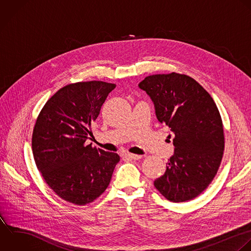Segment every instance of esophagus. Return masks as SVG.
I'll use <instances>...</instances> for the list:
<instances>
[{"label":"esophagus","instance_id":"obj_1","mask_svg":"<svg viewBox=\"0 0 251 251\" xmlns=\"http://www.w3.org/2000/svg\"><path fill=\"white\" fill-rule=\"evenodd\" d=\"M126 158H128V159H131V160H140L141 158H142V156H140V155H136V154H130V153H128V154H126L125 155Z\"/></svg>","mask_w":251,"mask_h":251}]
</instances>
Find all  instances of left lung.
<instances>
[{
  "label": "left lung",
  "mask_w": 251,
  "mask_h": 251,
  "mask_svg": "<svg viewBox=\"0 0 251 251\" xmlns=\"http://www.w3.org/2000/svg\"><path fill=\"white\" fill-rule=\"evenodd\" d=\"M138 86L152 99L158 121L175 133V154L154 185L172 202L191 200L212 182L222 162L225 135L220 112L211 95L185 75H153Z\"/></svg>",
  "instance_id": "1"
}]
</instances>
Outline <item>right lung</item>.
<instances>
[{
  "mask_svg": "<svg viewBox=\"0 0 251 251\" xmlns=\"http://www.w3.org/2000/svg\"><path fill=\"white\" fill-rule=\"evenodd\" d=\"M116 87L104 81H81L58 90L39 113L32 133L37 169L62 199L84 206L108 187L120 162L117 153L86 144L91 123Z\"/></svg>",
  "mask_w": 251,
  "mask_h": 251,
  "instance_id": "1",
  "label": "right lung"
}]
</instances>
